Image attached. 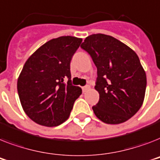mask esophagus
<instances>
[{
  "label": "esophagus",
  "mask_w": 160,
  "mask_h": 160,
  "mask_svg": "<svg viewBox=\"0 0 160 160\" xmlns=\"http://www.w3.org/2000/svg\"><path fill=\"white\" fill-rule=\"evenodd\" d=\"M89 89H90V86H89V85H85V86L82 87L83 93H85V92H87Z\"/></svg>",
  "instance_id": "1"
}]
</instances>
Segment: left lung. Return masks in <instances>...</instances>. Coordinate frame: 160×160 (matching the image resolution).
Listing matches in <instances>:
<instances>
[{
  "label": "left lung",
  "mask_w": 160,
  "mask_h": 160,
  "mask_svg": "<svg viewBox=\"0 0 160 160\" xmlns=\"http://www.w3.org/2000/svg\"><path fill=\"white\" fill-rule=\"evenodd\" d=\"M80 48L92 58L97 67L94 88L99 100L93 110L108 124L122 123L142 106L146 89V75L136 53L109 35H89Z\"/></svg>",
  "instance_id": "obj_1"
}]
</instances>
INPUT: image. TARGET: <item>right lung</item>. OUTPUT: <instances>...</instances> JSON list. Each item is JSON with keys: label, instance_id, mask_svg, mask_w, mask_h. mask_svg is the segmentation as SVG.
Instances as JSON below:
<instances>
[{"label": "right lung", "instance_id": "add662e5", "mask_svg": "<svg viewBox=\"0 0 160 160\" xmlns=\"http://www.w3.org/2000/svg\"><path fill=\"white\" fill-rule=\"evenodd\" d=\"M82 38L62 36L44 43L26 61L17 82L22 108L34 122L57 127L68 119L82 93L71 84V58ZM68 79L67 83L64 80Z\"/></svg>", "mask_w": 160, "mask_h": 160}]
</instances>
